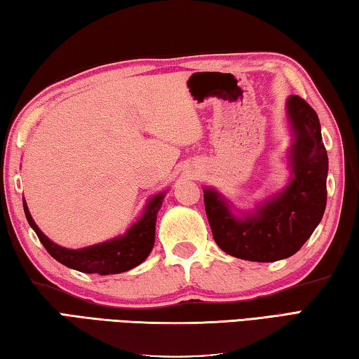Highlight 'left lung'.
Masks as SVG:
<instances>
[{"mask_svg":"<svg viewBox=\"0 0 359 359\" xmlns=\"http://www.w3.org/2000/svg\"><path fill=\"white\" fill-rule=\"evenodd\" d=\"M294 142L289 184L255 212L236 215L214 189H203L214 241L234 258L273 262L299 252L322 220L327 206L328 156L316 111L299 95L286 103Z\"/></svg>","mask_w":359,"mask_h":359,"instance_id":"obj_1","label":"left lung"}]
</instances>
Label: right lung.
I'll return each instance as SVG.
<instances>
[{
  "label": "right lung",
  "instance_id": "right-lung-1",
  "mask_svg": "<svg viewBox=\"0 0 359 359\" xmlns=\"http://www.w3.org/2000/svg\"><path fill=\"white\" fill-rule=\"evenodd\" d=\"M164 194L165 192L154 195L148 201L142 217L136 223H133L131 228H128V231L123 236L78 250L64 248L50 241L40 231L36 222L32 220L26 201H23V209L31 228L36 231L42 245L54 259L67 267L79 270V272L84 273L114 275L137 267L150 255L154 245V229H156L158 211L161 209Z\"/></svg>",
  "mask_w": 359,
  "mask_h": 359
}]
</instances>
